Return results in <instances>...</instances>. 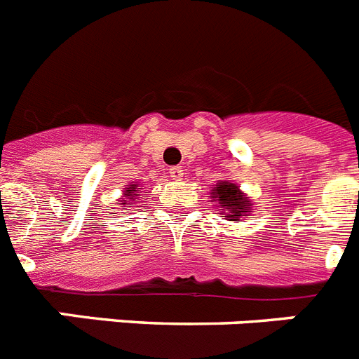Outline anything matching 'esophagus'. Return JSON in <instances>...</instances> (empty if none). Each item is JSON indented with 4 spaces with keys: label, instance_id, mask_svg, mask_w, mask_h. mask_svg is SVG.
<instances>
[{
    "label": "esophagus",
    "instance_id": "1",
    "mask_svg": "<svg viewBox=\"0 0 359 359\" xmlns=\"http://www.w3.org/2000/svg\"><path fill=\"white\" fill-rule=\"evenodd\" d=\"M169 176L172 177V180H176V182H180V180H183V170H182V167H170V169H169Z\"/></svg>",
    "mask_w": 359,
    "mask_h": 359
}]
</instances>
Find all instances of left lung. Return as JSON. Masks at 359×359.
<instances>
[{"label":"left lung","instance_id":"1","mask_svg":"<svg viewBox=\"0 0 359 359\" xmlns=\"http://www.w3.org/2000/svg\"><path fill=\"white\" fill-rule=\"evenodd\" d=\"M212 201H215L221 208V215L230 221H239V217L252 212V203L241 192L239 187L231 182H219L212 190Z\"/></svg>","mask_w":359,"mask_h":359}]
</instances>
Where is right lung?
Returning <instances> with one entry per match:
<instances>
[{"label":"right lung","instance_id":"right-lung-1","mask_svg":"<svg viewBox=\"0 0 359 359\" xmlns=\"http://www.w3.org/2000/svg\"><path fill=\"white\" fill-rule=\"evenodd\" d=\"M138 190H136V185L133 183V185H129L128 189L123 190V196L120 198V203L118 205H135L136 203V198H138Z\"/></svg>","mask_w":359,"mask_h":359}]
</instances>
